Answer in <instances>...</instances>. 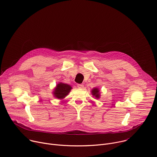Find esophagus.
I'll list each match as a JSON object with an SVG mask.
<instances>
[{
	"mask_svg": "<svg viewBox=\"0 0 157 157\" xmlns=\"http://www.w3.org/2000/svg\"><path fill=\"white\" fill-rule=\"evenodd\" d=\"M78 87L79 89H82V88H84V85L81 84H78Z\"/></svg>",
	"mask_w": 157,
	"mask_h": 157,
	"instance_id": "obj_1",
	"label": "esophagus"
}]
</instances>
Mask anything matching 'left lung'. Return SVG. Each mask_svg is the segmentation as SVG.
I'll list each match as a JSON object with an SVG mask.
<instances>
[{
	"label": "left lung",
	"instance_id": "1",
	"mask_svg": "<svg viewBox=\"0 0 157 157\" xmlns=\"http://www.w3.org/2000/svg\"><path fill=\"white\" fill-rule=\"evenodd\" d=\"M91 94L92 95L95 97L96 99H99L101 97V93L100 90L99 89L98 87H94L91 90Z\"/></svg>",
	"mask_w": 157,
	"mask_h": 157
}]
</instances>
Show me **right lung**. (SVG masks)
<instances>
[{
  "mask_svg": "<svg viewBox=\"0 0 157 157\" xmlns=\"http://www.w3.org/2000/svg\"><path fill=\"white\" fill-rule=\"evenodd\" d=\"M72 87L70 85L59 82L54 88L53 94L55 98L62 100L68 95Z\"/></svg>",
  "mask_w": 157,
  "mask_h": 157,
  "instance_id": "obj_1",
  "label": "right lung"
}]
</instances>
